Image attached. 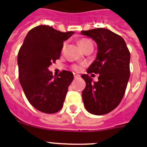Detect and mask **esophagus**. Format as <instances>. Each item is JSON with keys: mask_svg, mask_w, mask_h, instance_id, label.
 Masks as SVG:
<instances>
[{"mask_svg": "<svg viewBox=\"0 0 147 147\" xmlns=\"http://www.w3.org/2000/svg\"><path fill=\"white\" fill-rule=\"evenodd\" d=\"M74 78H80V75H78V74H74Z\"/></svg>", "mask_w": 147, "mask_h": 147, "instance_id": "34e87169", "label": "esophagus"}]
</instances>
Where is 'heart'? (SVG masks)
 <instances>
[{
	"label": "heart",
	"instance_id": "b5f03b06",
	"mask_svg": "<svg viewBox=\"0 0 147 147\" xmlns=\"http://www.w3.org/2000/svg\"><path fill=\"white\" fill-rule=\"evenodd\" d=\"M89 44H92V41L89 40H87V39H82V40L78 41V45H79V47H81V49H82V50L87 47L88 45ZM71 68L75 71H80L81 70V67L78 65H73Z\"/></svg>",
	"mask_w": 147,
	"mask_h": 147
}]
</instances>
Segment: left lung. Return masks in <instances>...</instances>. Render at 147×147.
Returning a JSON list of instances; mask_svg holds the SVG:
<instances>
[{
  "label": "left lung",
  "mask_w": 147,
  "mask_h": 147,
  "mask_svg": "<svg viewBox=\"0 0 147 147\" xmlns=\"http://www.w3.org/2000/svg\"><path fill=\"white\" fill-rule=\"evenodd\" d=\"M81 33L98 45L96 59L87 72L99 74L98 82H93L87 74L82 76L86 83L82 92L84 105L92 114H108L118 106L125 94L130 78V52L123 38L107 29Z\"/></svg>",
  "instance_id": "1"
}]
</instances>
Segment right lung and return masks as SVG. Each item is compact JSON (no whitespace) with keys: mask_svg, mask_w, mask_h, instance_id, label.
<instances>
[{"mask_svg":"<svg viewBox=\"0 0 147 147\" xmlns=\"http://www.w3.org/2000/svg\"><path fill=\"white\" fill-rule=\"evenodd\" d=\"M72 34L40 25L29 31L20 49V83L29 102L40 111L54 114L63 106L73 74L63 70L55 77L48 68L59 59L63 42Z\"/></svg>","mask_w":147,"mask_h":147,"instance_id":"1","label":"right lung"}]
</instances>
